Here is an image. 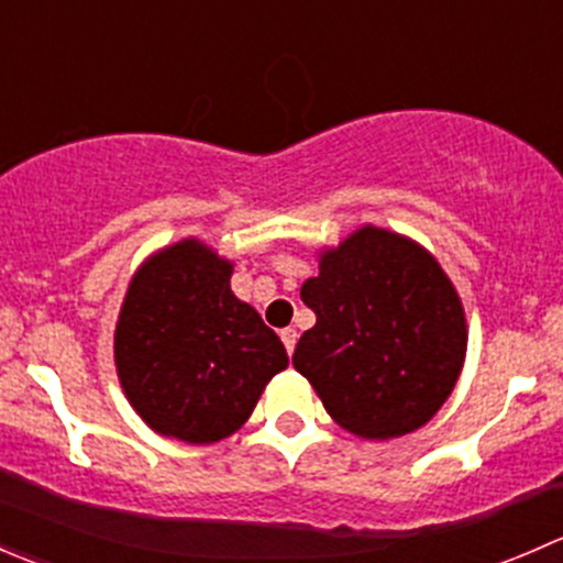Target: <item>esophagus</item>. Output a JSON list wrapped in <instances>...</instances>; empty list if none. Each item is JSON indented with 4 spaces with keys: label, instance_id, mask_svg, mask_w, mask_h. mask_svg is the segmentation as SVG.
<instances>
[{
    "label": "esophagus",
    "instance_id": "esophagus-1",
    "mask_svg": "<svg viewBox=\"0 0 563 563\" xmlns=\"http://www.w3.org/2000/svg\"><path fill=\"white\" fill-rule=\"evenodd\" d=\"M297 338H299L297 329H291V327L283 329V332H280V340H283V345H286L288 354H294V345H297Z\"/></svg>",
    "mask_w": 563,
    "mask_h": 563
}]
</instances>
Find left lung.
Here are the masks:
<instances>
[{"mask_svg":"<svg viewBox=\"0 0 563 563\" xmlns=\"http://www.w3.org/2000/svg\"><path fill=\"white\" fill-rule=\"evenodd\" d=\"M316 327L294 367L338 424L362 439L422 428L455 389L465 316L439 261L384 229L356 231L302 286Z\"/></svg>","mask_w":563,"mask_h":563,"instance_id":"obj_1","label":"left lung"}]
</instances>
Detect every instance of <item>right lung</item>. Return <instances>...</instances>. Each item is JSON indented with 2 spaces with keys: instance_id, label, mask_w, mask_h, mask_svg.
Returning <instances> with one entry per match:
<instances>
[{
  "instance_id": "obj_1",
  "label": "right lung",
  "mask_w": 563,
  "mask_h": 563,
  "mask_svg": "<svg viewBox=\"0 0 563 563\" xmlns=\"http://www.w3.org/2000/svg\"><path fill=\"white\" fill-rule=\"evenodd\" d=\"M231 264L185 240L152 255L119 313V382L152 430L212 444L242 428L275 373L280 338L231 294Z\"/></svg>"
}]
</instances>
